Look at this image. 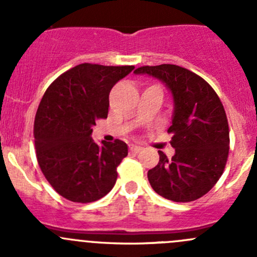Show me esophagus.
<instances>
[{
	"label": "esophagus",
	"mask_w": 257,
	"mask_h": 257,
	"mask_svg": "<svg viewBox=\"0 0 257 257\" xmlns=\"http://www.w3.org/2000/svg\"><path fill=\"white\" fill-rule=\"evenodd\" d=\"M129 149H131V152H132V153H136V154H137V153H139V152H141V150L143 149V148H142L141 145L132 144L131 147H129Z\"/></svg>",
	"instance_id": "34e87169"
}]
</instances>
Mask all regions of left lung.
I'll list each match as a JSON object with an SVG mask.
<instances>
[{
    "instance_id": "left-lung-1",
    "label": "left lung",
    "mask_w": 257,
    "mask_h": 257,
    "mask_svg": "<svg viewBox=\"0 0 257 257\" xmlns=\"http://www.w3.org/2000/svg\"><path fill=\"white\" fill-rule=\"evenodd\" d=\"M162 80L174 102L172 147L168 159L159 153V163L148 172V180L168 200L188 203L201 198L217 183L229 155V124L221 100L206 80L175 64L144 66L134 71Z\"/></svg>"
}]
</instances>
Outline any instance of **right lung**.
Instances as JSON below:
<instances>
[{
    "instance_id": "right-lung-1",
    "label": "right lung",
    "mask_w": 257,
    "mask_h": 257,
    "mask_svg": "<svg viewBox=\"0 0 257 257\" xmlns=\"http://www.w3.org/2000/svg\"><path fill=\"white\" fill-rule=\"evenodd\" d=\"M133 69L82 63L46 90L35 118L36 155L48 183L67 200L92 203L113 189L128 145L119 139L98 145L92 126L107 118L110 89Z\"/></svg>"
}]
</instances>
